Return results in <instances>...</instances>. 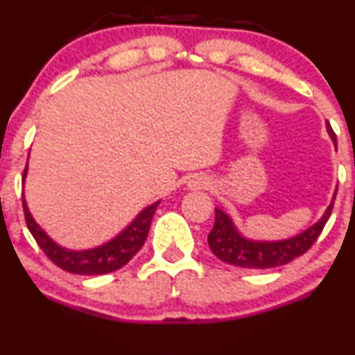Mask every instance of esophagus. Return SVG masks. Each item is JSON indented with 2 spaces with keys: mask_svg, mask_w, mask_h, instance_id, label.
Listing matches in <instances>:
<instances>
[{
  "mask_svg": "<svg viewBox=\"0 0 355 355\" xmlns=\"http://www.w3.org/2000/svg\"><path fill=\"white\" fill-rule=\"evenodd\" d=\"M188 186L191 189H203L209 186V181H207V178H203V176H195L193 179H189Z\"/></svg>",
  "mask_w": 355,
  "mask_h": 355,
  "instance_id": "esophagus-1",
  "label": "esophagus"
}]
</instances>
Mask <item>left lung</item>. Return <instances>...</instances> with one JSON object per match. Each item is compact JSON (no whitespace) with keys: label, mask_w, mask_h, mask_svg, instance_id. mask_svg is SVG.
Here are the masks:
<instances>
[{"label":"left lung","mask_w":355,"mask_h":355,"mask_svg":"<svg viewBox=\"0 0 355 355\" xmlns=\"http://www.w3.org/2000/svg\"><path fill=\"white\" fill-rule=\"evenodd\" d=\"M326 128H328L329 136H331V139L336 145V138L331 125L328 124ZM331 210L333 202L329 203L326 212L322 214V217L314 226H311L304 233L297 234V236L288 238V240L254 241L241 236L236 227H234L233 220L223 210L216 209V223H214V227L209 233L207 241H209V247L214 252V255L223 262H226V264L238 266V268L245 269L278 268V266L288 264L293 259L304 255L314 245L324 224L328 223Z\"/></svg>","instance_id":"left-lung-1"}]
</instances>
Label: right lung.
<instances>
[{
	"mask_svg": "<svg viewBox=\"0 0 355 355\" xmlns=\"http://www.w3.org/2000/svg\"><path fill=\"white\" fill-rule=\"evenodd\" d=\"M27 174V167L24 171V178ZM160 202L152 203L146 207L121 234L110 240L108 243H103L101 247L91 248V250H67V248L60 247L55 243L46 233L40 227V224L33 219L29 209H27L26 200H22L24 216H26L27 227H29L31 234L34 236L36 243L40 245L41 250L46 254V257L58 266L60 269L72 275H84V276H94V275H107V272L117 271L122 266L128 264L139 248L145 243L146 236H148L150 224H152V217L155 214L157 205Z\"/></svg>",
	"mask_w": 355,
	"mask_h": 355,
	"instance_id": "add662e5",
	"label": "right lung"
}]
</instances>
